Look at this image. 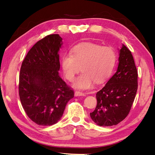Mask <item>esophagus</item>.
Here are the masks:
<instances>
[{
  "mask_svg": "<svg viewBox=\"0 0 155 155\" xmlns=\"http://www.w3.org/2000/svg\"><path fill=\"white\" fill-rule=\"evenodd\" d=\"M75 97H78V96H85V93H83L82 92H80V91H76L74 93Z\"/></svg>",
  "mask_w": 155,
  "mask_h": 155,
  "instance_id": "1",
  "label": "esophagus"
}]
</instances>
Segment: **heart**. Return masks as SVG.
I'll return each instance as SVG.
<instances>
[{
    "label": "heart",
    "instance_id": "obj_1",
    "mask_svg": "<svg viewBox=\"0 0 155 155\" xmlns=\"http://www.w3.org/2000/svg\"><path fill=\"white\" fill-rule=\"evenodd\" d=\"M117 61V54L112 47H103L92 43H83L74 47L70 54L62 56L61 65L65 78L73 81L81 70L83 73L74 83L75 87L88 89L101 84L111 77Z\"/></svg>",
    "mask_w": 155,
    "mask_h": 155
}]
</instances>
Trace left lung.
<instances>
[{
  "mask_svg": "<svg viewBox=\"0 0 155 155\" xmlns=\"http://www.w3.org/2000/svg\"><path fill=\"white\" fill-rule=\"evenodd\" d=\"M117 72L99 90L97 104L90 117L98 126H112L122 121L130 111L138 88V72L126 46L120 50Z\"/></svg>",
  "mask_w": 155,
  "mask_h": 155,
  "instance_id": "left-lung-1",
  "label": "left lung"
}]
</instances>
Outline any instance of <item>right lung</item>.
Segmentation results:
<instances>
[{"mask_svg": "<svg viewBox=\"0 0 155 155\" xmlns=\"http://www.w3.org/2000/svg\"><path fill=\"white\" fill-rule=\"evenodd\" d=\"M62 38L50 34L31 48L22 63L18 92L25 112L39 126L55 124L74 92L59 77Z\"/></svg>", "mask_w": 155, "mask_h": 155, "instance_id": "add662e5", "label": "right lung"}]
</instances>
